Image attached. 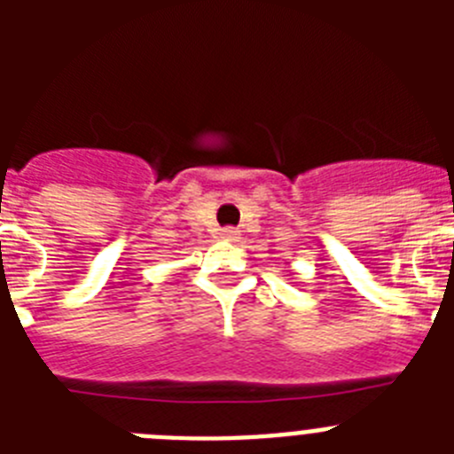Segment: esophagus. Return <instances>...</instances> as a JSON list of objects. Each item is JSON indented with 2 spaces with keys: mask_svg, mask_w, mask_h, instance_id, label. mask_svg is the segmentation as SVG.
<instances>
[{
  "mask_svg": "<svg viewBox=\"0 0 454 454\" xmlns=\"http://www.w3.org/2000/svg\"><path fill=\"white\" fill-rule=\"evenodd\" d=\"M239 230H234V227H224L223 231H220V239L227 240V243H236L239 240Z\"/></svg>",
  "mask_w": 454,
  "mask_h": 454,
  "instance_id": "esophagus-1",
  "label": "esophagus"
}]
</instances>
